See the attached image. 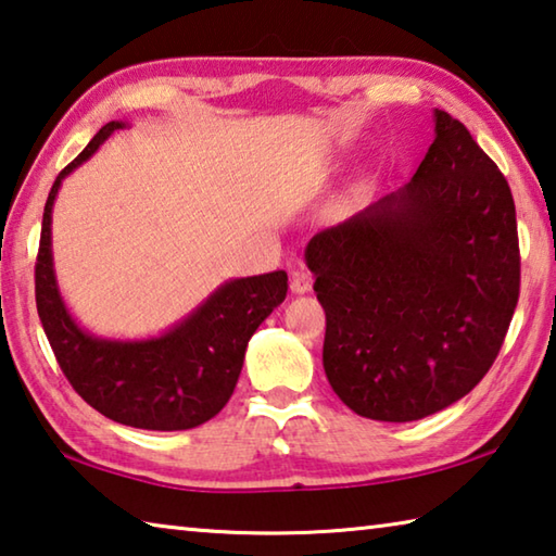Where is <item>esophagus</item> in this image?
<instances>
[{
    "label": "esophagus",
    "mask_w": 556,
    "mask_h": 556,
    "mask_svg": "<svg viewBox=\"0 0 556 556\" xmlns=\"http://www.w3.org/2000/svg\"><path fill=\"white\" fill-rule=\"evenodd\" d=\"M312 275H308V271H304V269H299V271H294V275H291V279H289V289H291V294H306L308 289H312Z\"/></svg>",
    "instance_id": "1"
}]
</instances>
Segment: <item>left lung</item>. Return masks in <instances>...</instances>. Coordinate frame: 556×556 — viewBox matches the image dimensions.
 <instances>
[{"instance_id": "1", "label": "left lung", "mask_w": 556, "mask_h": 556, "mask_svg": "<svg viewBox=\"0 0 556 556\" xmlns=\"http://www.w3.org/2000/svg\"><path fill=\"white\" fill-rule=\"evenodd\" d=\"M437 137L400 191L316 232L306 265L326 312L324 370L355 414L414 421L483 380L520 296L515 201L470 131Z\"/></svg>"}]
</instances>
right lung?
Listing matches in <instances>:
<instances>
[{
  "mask_svg": "<svg viewBox=\"0 0 556 556\" xmlns=\"http://www.w3.org/2000/svg\"><path fill=\"white\" fill-rule=\"evenodd\" d=\"M122 127L125 122H108L51 186L36 255V308L63 375L92 409L125 427L193 429L228 404L248 341L287 296V271L225 281L159 338L108 341L83 331L55 285L51 211L63 178Z\"/></svg>",
  "mask_w": 556,
  "mask_h": 556,
  "instance_id": "right-lung-1",
  "label": "right lung"
}]
</instances>
